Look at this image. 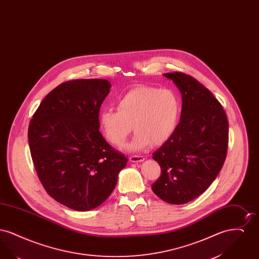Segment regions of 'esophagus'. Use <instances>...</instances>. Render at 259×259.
Instances as JSON below:
<instances>
[{"label": "esophagus", "instance_id": "34e87169", "mask_svg": "<svg viewBox=\"0 0 259 259\" xmlns=\"http://www.w3.org/2000/svg\"><path fill=\"white\" fill-rule=\"evenodd\" d=\"M129 160L134 162V163H138V162H143L145 160V157L142 155H132V156H130Z\"/></svg>", "mask_w": 259, "mask_h": 259}]
</instances>
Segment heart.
Here are the masks:
<instances>
[{
    "label": "heart",
    "instance_id": "1",
    "mask_svg": "<svg viewBox=\"0 0 259 259\" xmlns=\"http://www.w3.org/2000/svg\"><path fill=\"white\" fill-rule=\"evenodd\" d=\"M181 102L171 89L138 87L117 102V108H105L99 121L106 139L115 147L123 144L133 128L137 132L124 148L139 151L151 143L158 146L175 133L180 120Z\"/></svg>",
    "mask_w": 259,
    "mask_h": 259
}]
</instances>
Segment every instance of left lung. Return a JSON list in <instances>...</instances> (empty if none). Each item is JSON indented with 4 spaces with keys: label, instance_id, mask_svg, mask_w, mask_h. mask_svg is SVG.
<instances>
[{
    "label": "left lung",
    "instance_id": "1",
    "mask_svg": "<svg viewBox=\"0 0 259 259\" xmlns=\"http://www.w3.org/2000/svg\"><path fill=\"white\" fill-rule=\"evenodd\" d=\"M179 88L180 123L172 137L152 153L161 167L151 185L163 201L181 205L205 192L221 172L228 146V120L208 88L183 73L164 74Z\"/></svg>",
    "mask_w": 259,
    "mask_h": 259
}]
</instances>
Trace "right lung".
Masks as SVG:
<instances>
[{
  "instance_id": "1",
  "label": "right lung",
  "mask_w": 259,
  "mask_h": 259,
  "mask_svg": "<svg viewBox=\"0 0 259 259\" xmlns=\"http://www.w3.org/2000/svg\"><path fill=\"white\" fill-rule=\"evenodd\" d=\"M111 87L97 78L64 82L41 101L29 124L37 177L70 209L85 211L104 203L128 161L99 131V111Z\"/></svg>"
}]
</instances>
